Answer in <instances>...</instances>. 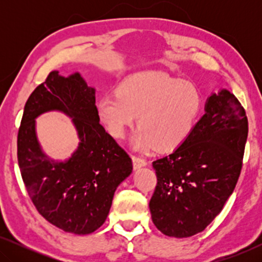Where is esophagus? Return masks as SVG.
Returning a JSON list of instances; mask_svg holds the SVG:
<instances>
[{"mask_svg":"<svg viewBox=\"0 0 262 262\" xmlns=\"http://www.w3.org/2000/svg\"><path fill=\"white\" fill-rule=\"evenodd\" d=\"M132 162H134L135 169H139L141 167L146 166V161L144 159H142V157L132 156Z\"/></svg>","mask_w":262,"mask_h":262,"instance_id":"obj_1","label":"esophagus"}]
</instances>
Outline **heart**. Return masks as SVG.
Returning a JSON list of instances; mask_svg holds the SVG:
<instances>
[{
    "label": "heart",
    "mask_w": 262,
    "mask_h": 262,
    "mask_svg": "<svg viewBox=\"0 0 262 262\" xmlns=\"http://www.w3.org/2000/svg\"><path fill=\"white\" fill-rule=\"evenodd\" d=\"M204 96L192 81L161 71L141 73L121 82L118 93L100 98V119L114 138H123L136 123L135 149L173 151L180 148L196 127Z\"/></svg>",
    "instance_id": "obj_1"
}]
</instances>
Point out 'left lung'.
Returning a JSON list of instances; mask_svg holds the SVG:
<instances>
[{
  "mask_svg": "<svg viewBox=\"0 0 262 262\" xmlns=\"http://www.w3.org/2000/svg\"><path fill=\"white\" fill-rule=\"evenodd\" d=\"M247 136L246 111L224 89L207 100L187 142L154 161L157 184L149 207L162 234L189 237L221 213L241 174Z\"/></svg>",
  "mask_w": 262,
  "mask_h": 262,
  "instance_id": "1",
  "label": "left lung"
}]
</instances>
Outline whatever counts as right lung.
<instances>
[{
	"mask_svg": "<svg viewBox=\"0 0 262 262\" xmlns=\"http://www.w3.org/2000/svg\"><path fill=\"white\" fill-rule=\"evenodd\" d=\"M73 118L80 144L66 163L41 151L35 121L48 110ZM95 91L81 75L51 71L32 92L17 134V162L27 193L46 221L67 232L92 234L105 223L114 192L132 171L128 154L99 123Z\"/></svg>",
	"mask_w": 262,
	"mask_h": 262,
	"instance_id": "obj_1",
	"label": "right lung"
}]
</instances>
